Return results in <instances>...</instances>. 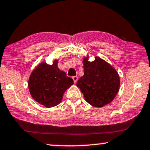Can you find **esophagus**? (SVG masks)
<instances>
[{"label": "esophagus", "instance_id": "esophagus-1", "mask_svg": "<svg viewBox=\"0 0 150 150\" xmlns=\"http://www.w3.org/2000/svg\"><path fill=\"white\" fill-rule=\"evenodd\" d=\"M72 79L74 80V82L75 84L76 83L77 81H78V77L77 76H73L72 77Z\"/></svg>", "mask_w": 150, "mask_h": 150}]
</instances>
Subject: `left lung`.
Masks as SVG:
<instances>
[{
    "label": "left lung",
    "mask_w": 150,
    "mask_h": 150,
    "mask_svg": "<svg viewBox=\"0 0 150 150\" xmlns=\"http://www.w3.org/2000/svg\"><path fill=\"white\" fill-rule=\"evenodd\" d=\"M83 64L84 75L78 80L76 86L83 93L86 101L97 108L111 103L120 87V77L116 70L98 57L88 62L86 56Z\"/></svg>",
    "instance_id": "left-lung-1"
}]
</instances>
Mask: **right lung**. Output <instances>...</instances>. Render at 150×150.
<instances>
[{"mask_svg": "<svg viewBox=\"0 0 150 150\" xmlns=\"http://www.w3.org/2000/svg\"><path fill=\"white\" fill-rule=\"evenodd\" d=\"M57 62L55 59L52 65L40 63L32 71L28 80L32 98L46 108L58 105L65 91L74 84L73 80L58 68Z\"/></svg>", "mask_w": 150, "mask_h": 150, "instance_id": "right-lung-1", "label": "right lung"}]
</instances>
